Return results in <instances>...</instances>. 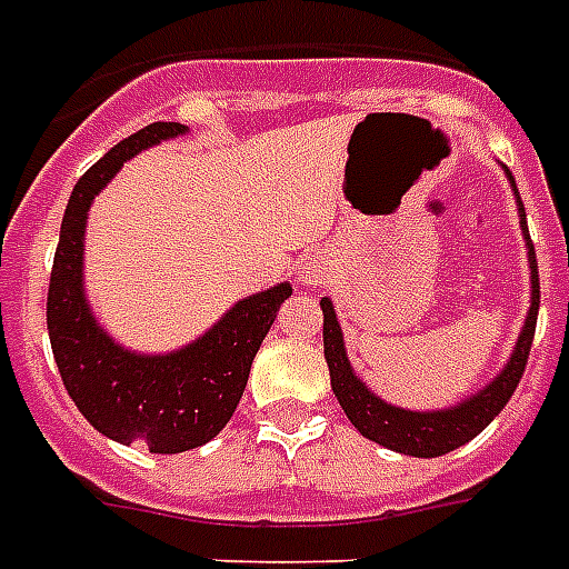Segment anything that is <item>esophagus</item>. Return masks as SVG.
I'll list each match as a JSON object with an SVG mask.
<instances>
[{
  "mask_svg": "<svg viewBox=\"0 0 569 569\" xmlns=\"http://www.w3.org/2000/svg\"><path fill=\"white\" fill-rule=\"evenodd\" d=\"M298 280L303 286H319L325 280V268H321L319 259H310V262H301L298 266Z\"/></svg>",
  "mask_w": 569,
  "mask_h": 569,
  "instance_id": "1",
  "label": "esophagus"
}]
</instances>
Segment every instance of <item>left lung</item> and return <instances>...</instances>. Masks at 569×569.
I'll return each mask as SVG.
<instances>
[{
  "instance_id": "obj_1",
  "label": "left lung",
  "mask_w": 569,
  "mask_h": 569,
  "mask_svg": "<svg viewBox=\"0 0 569 569\" xmlns=\"http://www.w3.org/2000/svg\"><path fill=\"white\" fill-rule=\"evenodd\" d=\"M505 177L511 182L513 200H517V214H520V230L526 239V253H529V312L522 319V328L517 333L513 351L508 355L505 366L493 378L487 380L485 387L469 392L455 405L431 407V410H410V407H398L387 398H380L348 360L346 337L339 328L337 310L330 298H321V316H325V360L330 369V387L333 396L342 405L346 416L351 419L357 431L363 433L366 440L378 442L383 449L398 451V455H410V458H440L449 451L460 449L463 442L485 431L487 425L493 422L499 410L511 401L513 389L520 383L526 372V360H529L531 339H535V325H538V307H540V286H538V259H535V244L529 239V223H526V209H522L520 191L513 182L511 171L502 164Z\"/></svg>"
}]
</instances>
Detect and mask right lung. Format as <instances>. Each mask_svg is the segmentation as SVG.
Here are the masks:
<instances>
[{"label":"right lung","mask_w":569,"mask_h":569,"mask_svg":"<svg viewBox=\"0 0 569 569\" xmlns=\"http://www.w3.org/2000/svg\"><path fill=\"white\" fill-rule=\"evenodd\" d=\"M189 136L182 123H150L114 144L82 173L67 200L49 277L47 330L67 396L79 413L114 442H144L153 455L197 449L230 422L248 383L250 363L292 283L239 298L230 310L173 351H136L102 328L84 289V230L93 197L129 159Z\"/></svg>","instance_id":"add662e5"}]
</instances>
